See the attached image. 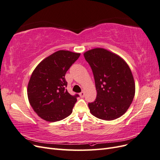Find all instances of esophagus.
Returning <instances> with one entry per match:
<instances>
[{
	"instance_id": "esophagus-1",
	"label": "esophagus",
	"mask_w": 160,
	"mask_h": 160,
	"mask_svg": "<svg viewBox=\"0 0 160 160\" xmlns=\"http://www.w3.org/2000/svg\"><path fill=\"white\" fill-rule=\"evenodd\" d=\"M85 94V92H84V91H82L81 93H79V95H80L81 98H84Z\"/></svg>"
}]
</instances>
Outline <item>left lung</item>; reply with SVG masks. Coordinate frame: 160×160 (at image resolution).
<instances>
[{
  "label": "left lung",
  "instance_id": "1",
  "mask_svg": "<svg viewBox=\"0 0 160 160\" xmlns=\"http://www.w3.org/2000/svg\"><path fill=\"white\" fill-rule=\"evenodd\" d=\"M93 71L97 98L88 104L91 113L111 121L122 116L132 104L135 93L133 76L129 65L119 55L103 48L83 53Z\"/></svg>",
  "mask_w": 160,
  "mask_h": 160
}]
</instances>
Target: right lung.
I'll return each instance as SVG.
<instances>
[{
	"instance_id": "obj_1",
	"label": "right lung",
	"mask_w": 160,
	"mask_h": 160,
	"mask_svg": "<svg viewBox=\"0 0 160 160\" xmlns=\"http://www.w3.org/2000/svg\"><path fill=\"white\" fill-rule=\"evenodd\" d=\"M80 55L57 51L34 69L28 83L27 95L32 108L41 119L55 122L71 114L79 95L72 96L68 93L65 75Z\"/></svg>"
}]
</instances>
